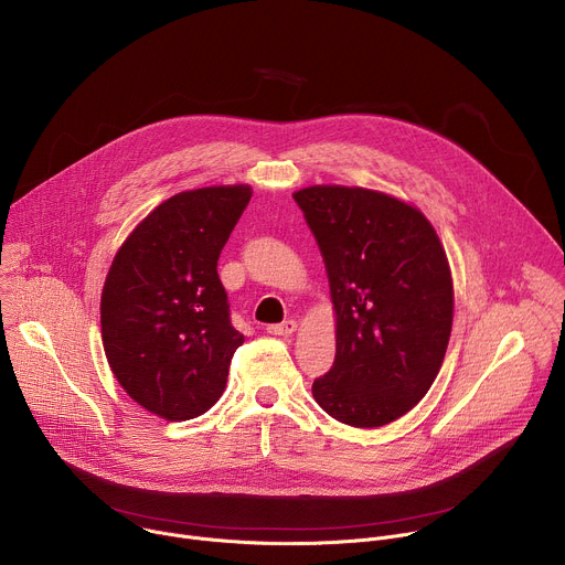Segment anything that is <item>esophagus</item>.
Here are the masks:
<instances>
[{
    "mask_svg": "<svg viewBox=\"0 0 565 565\" xmlns=\"http://www.w3.org/2000/svg\"><path fill=\"white\" fill-rule=\"evenodd\" d=\"M266 331H268L270 335L288 338V335H292V333L297 331V321H295V319H286V321H281V324H270Z\"/></svg>",
    "mask_w": 565,
    "mask_h": 565,
    "instance_id": "esophagus-1",
    "label": "esophagus"
}]
</instances>
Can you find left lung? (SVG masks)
<instances>
[{
  "mask_svg": "<svg viewBox=\"0 0 565 565\" xmlns=\"http://www.w3.org/2000/svg\"><path fill=\"white\" fill-rule=\"evenodd\" d=\"M292 199L338 315L335 362L312 397L344 425H388L425 397L449 344L454 286L440 238L420 210L382 192L312 185Z\"/></svg>",
  "mask_w": 565,
  "mask_h": 565,
  "instance_id": "1",
  "label": "left lung"
}]
</instances>
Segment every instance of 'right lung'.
<instances>
[{
    "label": "right lung",
    "instance_id": "add662e5",
    "mask_svg": "<svg viewBox=\"0 0 565 565\" xmlns=\"http://www.w3.org/2000/svg\"><path fill=\"white\" fill-rule=\"evenodd\" d=\"M250 196L248 185L181 192L114 257L100 299L105 353L120 386L160 418L205 414L244 344L216 262Z\"/></svg>",
    "mask_w": 565,
    "mask_h": 565
}]
</instances>
